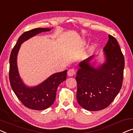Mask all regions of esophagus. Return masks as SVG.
<instances>
[{
  "instance_id": "1",
  "label": "esophagus",
  "mask_w": 133,
  "mask_h": 133,
  "mask_svg": "<svg viewBox=\"0 0 133 133\" xmlns=\"http://www.w3.org/2000/svg\"><path fill=\"white\" fill-rule=\"evenodd\" d=\"M75 73H76V71L74 69H69L68 72H67V75H68L69 76H72L75 75Z\"/></svg>"
}]
</instances>
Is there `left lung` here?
I'll list each match as a JSON object with an SVG mask.
<instances>
[{"label":"left lung","instance_id":"obj_1","mask_svg":"<svg viewBox=\"0 0 133 133\" xmlns=\"http://www.w3.org/2000/svg\"><path fill=\"white\" fill-rule=\"evenodd\" d=\"M106 63L95 69L89 64L93 56L79 64L76 80V98L85 109L97 111L112 103L122 85L125 60L116 39L109 35L104 48Z\"/></svg>","mask_w":133,"mask_h":133}]
</instances>
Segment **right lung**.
Instances as JSON below:
<instances>
[{
	"instance_id": "obj_1",
	"label": "right lung",
	"mask_w": 133,
	"mask_h": 133,
	"mask_svg": "<svg viewBox=\"0 0 133 133\" xmlns=\"http://www.w3.org/2000/svg\"><path fill=\"white\" fill-rule=\"evenodd\" d=\"M49 30L50 29L37 28L25 31L18 39L10 55L9 78L11 88L24 106L35 110L46 109L54 103L57 88L66 79L67 70L51 75L38 86L28 88L24 85L19 76L17 57L23 42L39 33Z\"/></svg>"
}]
</instances>
